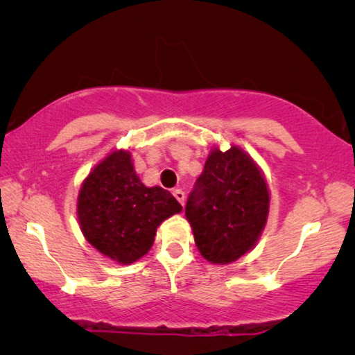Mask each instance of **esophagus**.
Wrapping results in <instances>:
<instances>
[{
    "instance_id": "34e87169",
    "label": "esophagus",
    "mask_w": 355,
    "mask_h": 355,
    "mask_svg": "<svg viewBox=\"0 0 355 355\" xmlns=\"http://www.w3.org/2000/svg\"><path fill=\"white\" fill-rule=\"evenodd\" d=\"M173 196L176 197V200L181 203V205H184V198H186V193H184V191H181V189H174Z\"/></svg>"
}]
</instances>
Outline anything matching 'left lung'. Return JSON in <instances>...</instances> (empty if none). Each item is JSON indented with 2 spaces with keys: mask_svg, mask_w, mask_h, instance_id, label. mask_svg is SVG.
<instances>
[{
  "mask_svg": "<svg viewBox=\"0 0 355 355\" xmlns=\"http://www.w3.org/2000/svg\"><path fill=\"white\" fill-rule=\"evenodd\" d=\"M268 210V184L250 155L237 145L213 148L186 205L203 259L215 265L239 260L259 242Z\"/></svg>",
  "mask_w": 355,
  "mask_h": 355,
  "instance_id": "1",
  "label": "left lung"
}]
</instances>
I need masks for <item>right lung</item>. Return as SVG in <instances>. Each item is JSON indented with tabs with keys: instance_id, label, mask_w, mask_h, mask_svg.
Returning <instances> with one entry per match:
<instances>
[{
	"instance_id": "obj_1",
	"label": "right lung",
	"mask_w": 355,
	"mask_h": 355,
	"mask_svg": "<svg viewBox=\"0 0 355 355\" xmlns=\"http://www.w3.org/2000/svg\"><path fill=\"white\" fill-rule=\"evenodd\" d=\"M182 207L159 186L135 174L129 150H114L89 173L77 196L80 231L116 263L130 265L152 249L157 227Z\"/></svg>"
}]
</instances>
